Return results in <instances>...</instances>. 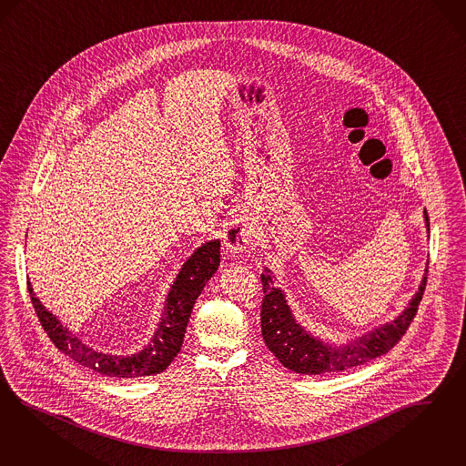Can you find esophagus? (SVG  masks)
<instances>
[{
  "label": "esophagus",
  "mask_w": 466,
  "mask_h": 466,
  "mask_svg": "<svg viewBox=\"0 0 466 466\" xmlns=\"http://www.w3.org/2000/svg\"><path fill=\"white\" fill-rule=\"evenodd\" d=\"M223 238L229 256H240L256 238V228L248 218L238 216L228 223Z\"/></svg>",
  "instance_id": "obj_1"
}]
</instances>
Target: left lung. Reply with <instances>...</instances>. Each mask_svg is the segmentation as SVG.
<instances>
[{
	"mask_svg": "<svg viewBox=\"0 0 466 466\" xmlns=\"http://www.w3.org/2000/svg\"><path fill=\"white\" fill-rule=\"evenodd\" d=\"M427 233H431V221L427 210L423 212ZM429 268V264H427ZM427 269L423 279L414 293L410 304L399 316L389 323L375 327L361 337L349 340L347 344H329L314 337L302 327L289 306L287 293L276 287V276L271 269L264 268L260 275L262 281V309H260V328L262 339L268 349L275 354L276 360L293 373L300 375H321L344 371L360 366L370 360L387 354L400 340L406 329L411 325L414 314L423 297L427 285Z\"/></svg>",
	"mask_w": 466,
	"mask_h": 466,
	"instance_id": "8db88e82",
	"label": "left lung"
}]
</instances>
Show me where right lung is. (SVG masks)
I'll return each instance as SVG.
<instances>
[{"label": "right lung", "instance_id": "obj_1", "mask_svg": "<svg viewBox=\"0 0 466 466\" xmlns=\"http://www.w3.org/2000/svg\"><path fill=\"white\" fill-rule=\"evenodd\" d=\"M219 250L221 241L208 240L202 243L190 258H187L164 300V310L152 339L141 350L127 356L106 354L93 349L91 345L85 344L76 333L70 331L69 328L62 325V321L52 310L46 309L41 304L29 279L27 289L31 293V302L41 321V327L45 328L56 349L62 350L66 356L106 377H150L162 373L181 350L195 300L219 268Z\"/></svg>", "mask_w": 466, "mask_h": 466}]
</instances>
